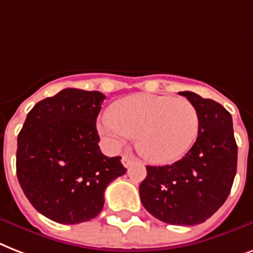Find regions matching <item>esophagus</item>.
<instances>
[{
  "label": "esophagus",
  "mask_w": 253,
  "mask_h": 253,
  "mask_svg": "<svg viewBox=\"0 0 253 253\" xmlns=\"http://www.w3.org/2000/svg\"><path fill=\"white\" fill-rule=\"evenodd\" d=\"M121 162H123V165L125 166V168H129V166H132L134 162H136V160H134V157L133 156H130V154H124L123 156V160H121Z\"/></svg>",
  "instance_id": "esophagus-1"
}]
</instances>
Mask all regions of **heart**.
Segmentation results:
<instances>
[{
	"instance_id": "1",
	"label": "heart",
	"mask_w": 253,
	"mask_h": 253,
	"mask_svg": "<svg viewBox=\"0 0 253 253\" xmlns=\"http://www.w3.org/2000/svg\"><path fill=\"white\" fill-rule=\"evenodd\" d=\"M97 129L112 148H120L137 136L141 154L157 164L182 158L199 132V116L185 97L136 93L117 101L113 112H104Z\"/></svg>"
}]
</instances>
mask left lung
<instances>
[{
	"label": "left lung",
	"mask_w": 253,
	"mask_h": 253,
	"mask_svg": "<svg viewBox=\"0 0 253 253\" xmlns=\"http://www.w3.org/2000/svg\"><path fill=\"white\" fill-rule=\"evenodd\" d=\"M179 93L198 111L197 141L173 165L146 166L140 198L158 220L194 226L206 222L226 202L236 174L238 145L232 117L224 107L194 92Z\"/></svg>",
	"instance_id": "1"
}]
</instances>
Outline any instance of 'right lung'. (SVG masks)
Segmentation results:
<instances>
[{
	"label": "right lung",
	"mask_w": 253,
	"mask_h": 253,
	"mask_svg": "<svg viewBox=\"0 0 253 253\" xmlns=\"http://www.w3.org/2000/svg\"><path fill=\"white\" fill-rule=\"evenodd\" d=\"M104 99L99 91L62 89L37 103L19 132V185L35 210L54 222L96 218L107 186L126 171L121 157L99 148L96 119Z\"/></svg>",
	"instance_id": "right-lung-1"
}]
</instances>
